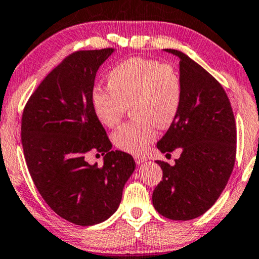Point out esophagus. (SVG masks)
Segmentation results:
<instances>
[{"label": "esophagus", "instance_id": "34e87169", "mask_svg": "<svg viewBox=\"0 0 259 259\" xmlns=\"http://www.w3.org/2000/svg\"><path fill=\"white\" fill-rule=\"evenodd\" d=\"M144 161H147V158H146V157H143V156H135V162H136L137 164L143 163Z\"/></svg>", "mask_w": 259, "mask_h": 259}]
</instances>
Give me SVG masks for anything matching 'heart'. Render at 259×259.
Here are the masks:
<instances>
[{
	"label": "heart",
	"instance_id": "b5f03b06",
	"mask_svg": "<svg viewBox=\"0 0 259 259\" xmlns=\"http://www.w3.org/2000/svg\"><path fill=\"white\" fill-rule=\"evenodd\" d=\"M108 88H95L91 104L103 125L115 127L127 109L135 120L112 135L117 148L126 153H146L157 137V126L167 129L180 112L184 84L174 66L157 60L130 58L109 72Z\"/></svg>",
	"mask_w": 259,
	"mask_h": 259
}]
</instances>
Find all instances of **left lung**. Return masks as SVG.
Segmentation results:
<instances>
[{"label":"left lung","mask_w":259,"mask_h":259,"mask_svg":"<svg viewBox=\"0 0 259 259\" xmlns=\"http://www.w3.org/2000/svg\"><path fill=\"white\" fill-rule=\"evenodd\" d=\"M180 59L184 99L180 112L157 142L161 153L180 149L175 164L156 161L163 177L153 205L171 220H191L214 205L233 170L237 129L223 86L188 55L163 50Z\"/></svg>","instance_id":"1"}]
</instances>
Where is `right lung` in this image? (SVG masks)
Instances as JSON below:
<instances>
[{
	"mask_svg": "<svg viewBox=\"0 0 259 259\" xmlns=\"http://www.w3.org/2000/svg\"><path fill=\"white\" fill-rule=\"evenodd\" d=\"M113 52L68 55L41 81L23 110L21 141L34 185L58 215L75 225L109 219L136 167L132 155L111 150L91 104L96 73ZM92 151L105 155L103 167L85 161Z\"/></svg>",
	"mask_w": 259,
	"mask_h": 259,
	"instance_id": "right-lung-1",
	"label": "right lung"
}]
</instances>
